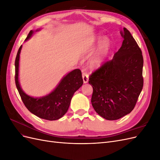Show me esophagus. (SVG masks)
Listing matches in <instances>:
<instances>
[{
  "label": "esophagus",
  "instance_id": "obj_1",
  "mask_svg": "<svg viewBox=\"0 0 160 160\" xmlns=\"http://www.w3.org/2000/svg\"><path fill=\"white\" fill-rule=\"evenodd\" d=\"M82 72H83V75H82V77H83V83H87L89 81V75L87 73V72L84 70L82 71Z\"/></svg>",
  "mask_w": 160,
  "mask_h": 160
}]
</instances>
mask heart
<instances>
[{"mask_svg": "<svg viewBox=\"0 0 160 160\" xmlns=\"http://www.w3.org/2000/svg\"><path fill=\"white\" fill-rule=\"evenodd\" d=\"M99 38V37L98 38ZM110 48V41L108 38H104L100 43L98 51L92 57L91 60V65L92 67H97L103 61L105 55L107 54Z\"/></svg>", "mask_w": 160, "mask_h": 160, "instance_id": "obj_1", "label": "heart"}]
</instances>
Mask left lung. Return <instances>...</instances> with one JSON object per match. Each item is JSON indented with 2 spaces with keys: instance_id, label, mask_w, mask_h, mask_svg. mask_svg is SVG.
Listing matches in <instances>:
<instances>
[{
  "instance_id": "8db88e82",
  "label": "left lung",
  "mask_w": 160,
  "mask_h": 160,
  "mask_svg": "<svg viewBox=\"0 0 160 160\" xmlns=\"http://www.w3.org/2000/svg\"><path fill=\"white\" fill-rule=\"evenodd\" d=\"M120 33L123 38L122 47L112 60L106 62L89 79L93 89L92 105L108 120H116L129 114L143 85L142 51L126 28Z\"/></svg>"
}]
</instances>
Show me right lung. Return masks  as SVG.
Listing matches in <instances>:
<instances>
[{"instance_id": "right-lung-1", "label": "right lung", "mask_w": 160, "mask_h": 160, "mask_svg": "<svg viewBox=\"0 0 160 160\" xmlns=\"http://www.w3.org/2000/svg\"><path fill=\"white\" fill-rule=\"evenodd\" d=\"M40 29H37L35 32ZM34 31L28 33L25 41L32 37ZM22 45L19 48L15 59V83L23 103L28 110L37 117L53 121L62 118L68 110L75 92L83 83L80 69H77L63 77L55 89L48 95L41 98H33L27 95L21 88L18 81V68Z\"/></svg>"}]
</instances>
